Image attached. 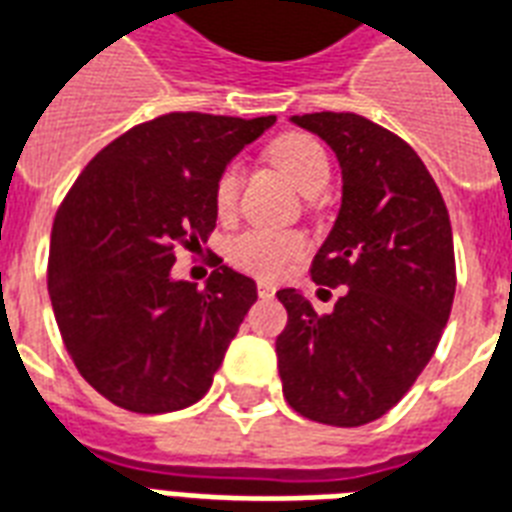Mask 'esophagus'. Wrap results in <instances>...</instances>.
<instances>
[{
	"instance_id": "1",
	"label": "esophagus",
	"mask_w": 512,
	"mask_h": 512,
	"mask_svg": "<svg viewBox=\"0 0 512 512\" xmlns=\"http://www.w3.org/2000/svg\"><path fill=\"white\" fill-rule=\"evenodd\" d=\"M256 288H259L261 299H272V296H275V283H269V280H259Z\"/></svg>"
}]
</instances>
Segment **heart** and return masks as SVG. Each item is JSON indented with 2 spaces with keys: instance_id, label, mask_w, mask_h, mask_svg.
<instances>
[{
  "instance_id": "1",
  "label": "heart",
  "mask_w": 512,
  "mask_h": 512,
  "mask_svg": "<svg viewBox=\"0 0 512 512\" xmlns=\"http://www.w3.org/2000/svg\"><path fill=\"white\" fill-rule=\"evenodd\" d=\"M267 160L291 181L301 194H318L326 189L331 178V162L318 138L310 133H283L267 146ZM240 192L237 168L221 170L213 186V202L221 216L235 211ZM307 251V240L299 232H269V229H248L229 243V261L237 269L256 277H280L296 264Z\"/></svg>"
}]
</instances>
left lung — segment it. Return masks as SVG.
<instances>
[{
	"label": "left lung",
	"instance_id": "8db88e82",
	"mask_svg": "<svg viewBox=\"0 0 512 512\" xmlns=\"http://www.w3.org/2000/svg\"><path fill=\"white\" fill-rule=\"evenodd\" d=\"M291 122L342 168V208L310 272L347 291L328 315L296 288L277 291L288 310L277 371L301 417L360 427L411 390L441 342L457 288L449 211L417 152L376 122L350 112Z\"/></svg>",
	"mask_w": 512,
	"mask_h": 512
}]
</instances>
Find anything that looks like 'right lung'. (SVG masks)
<instances>
[{"instance_id":"obj_1","label":"right lung","mask_w":512,"mask_h":512,"mask_svg":"<svg viewBox=\"0 0 512 512\" xmlns=\"http://www.w3.org/2000/svg\"><path fill=\"white\" fill-rule=\"evenodd\" d=\"M275 117L173 112L95 154L55 213L47 288L74 366L114 406L168 414L211 390L256 283L227 264L176 280L216 227L213 186Z\"/></svg>"}]
</instances>
